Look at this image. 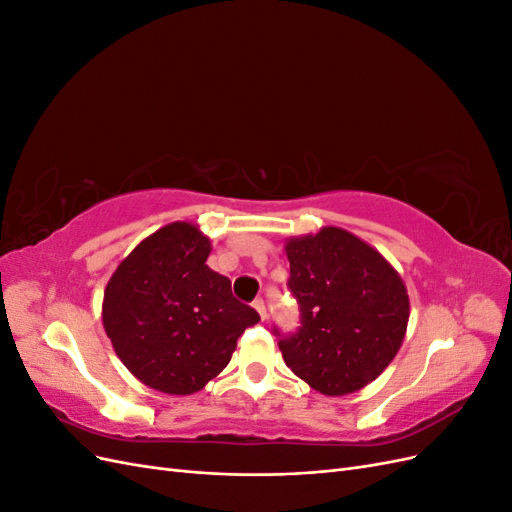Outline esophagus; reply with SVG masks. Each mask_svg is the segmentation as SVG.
I'll list each match as a JSON object with an SVG mask.
<instances>
[{
	"label": "esophagus",
	"instance_id": "esophagus-1",
	"mask_svg": "<svg viewBox=\"0 0 512 512\" xmlns=\"http://www.w3.org/2000/svg\"><path fill=\"white\" fill-rule=\"evenodd\" d=\"M254 307H256V312L260 314V318H262V320H267V305H265V301H262V299H256V301H254Z\"/></svg>",
	"mask_w": 512,
	"mask_h": 512
}]
</instances>
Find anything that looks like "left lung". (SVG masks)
I'll return each mask as SVG.
<instances>
[{
    "label": "left lung",
    "mask_w": 512,
    "mask_h": 512,
    "mask_svg": "<svg viewBox=\"0 0 512 512\" xmlns=\"http://www.w3.org/2000/svg\"><path fill=\"white\" fill-rule=\"evenodd\" d=\"M288 290L299 327L280 337L286 365L324 395H348L376 380L404 342L410 301L397 271L342 228L290 239Z\"/></svg>",
    "instance_id": "obj_1"
}]
</instances>
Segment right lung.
I'll return each mask as SVG.
<instances>
[{
    "mask_svg": "<svg viewBox=\"0 0 512 512\" xmlns=\"http://www.w3.org/2000/svg\"><path fill=\"white\" fill-rule=\"evenodd\" d=\"M209 239L175 222L138 243L104 290L102 320L113 348L151 389L190 395L228 365L237 339L260 320L207 267Z\"/></svg>",
    "mask_w": 512,
    "mask_h": 512,
    "instance_id": "1",
    "label": "right lung"
}]
</instances>
